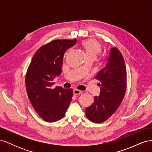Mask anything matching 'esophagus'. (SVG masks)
Instances as JSON below:
<instances>
[{
    "instance_id": "esophagus-1",
    "label": "esophagus",
    "mask_w": 152,
    "mask_h": 152,
    "mask_svg": "<svg viewBox=\"0 0 152 152\" xmlns=\"http://www.w3.org/2000/svg\"><path fill=\"white\" fill-rule=\"evenodd\" d=\"M82 93V91H80V90H78V89H74L73 90V94L75 95H79Z\"/></svg>"
}]
</instances>
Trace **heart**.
<instances>
[{"instance_id": "heart-1", "label": "heart", "mask_w": 152, "mask_h": 152, "mask_svg": "<svg viewBox=\"0 0 152 152\" xmlns=\"http://www.w3.org/2000/svg\"><path fill=\"white\" fill-rule=\"evenodd\" d=\"M82 46L85 50L87 58H96L102 52V45L95 39L86 40L82 42Z\"/></svg>"}]
</instances>
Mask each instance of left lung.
<instances>
[{
    "label": "left lung",
    "instance_id": "left-lung-1",
    "mask_svg": "<svg viewBox=\"0 0 152 152\" xmlns=\"http://www.w3.org/2000/svg\"><path fill=\"white\" fill-rule=\"evenodd\" d=\"M100 82L99 96H94V103L86 109L87 118L95 123H102L111 117L118 108L126 91V68L121 52L110 49L108 63L96 77Z\"/></svg>",
    "mask_w": 152,
    "mask_h": 152
}]
</instances>
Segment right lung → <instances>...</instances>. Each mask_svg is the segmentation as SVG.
Returning a JSON list of instances; mask_svg holds the SVG:
<instances>
[{
  "instance_id": "obj_1",
  "label": "right lung",
  "mask_w": 152,
  "mask_h": 152,
  "mask_svg": "<svg viewBox=\"0 0 152 152\" xmlns=\"http://www.w3.org/2000/svg\"><path fill=\"white\" fill-rule=\"evenodd\" d=\"M77 39L55 40L40 48L26 72V93L36 112L44 121L53 122L62 118L70 105L73 90L53 86L61 74L63 58Z\"/></svg>"
}]
</instances>
